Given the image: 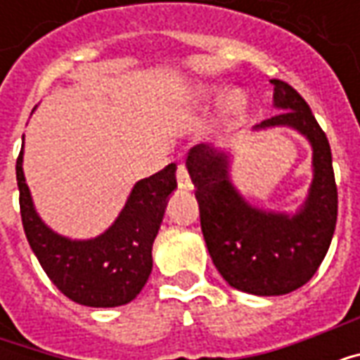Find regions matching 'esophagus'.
Returning <instances> with one entry per match:
<instances>
[{"mask_svg":"<svg viewBox=\"0 0 360 360\" xmlns=\"http://www.w3.org/2000/svg\"><path fill=\"white\" fill-rule=\"evenodd\" d=\"M177 185L179 188H185V191H191L193 188V181L188 177V172L185 164H179L177 165Z\"/></svg>","mask_w":360,"mask_h":360,"instance_id":"1","label":"esophagus"}]
</instances>
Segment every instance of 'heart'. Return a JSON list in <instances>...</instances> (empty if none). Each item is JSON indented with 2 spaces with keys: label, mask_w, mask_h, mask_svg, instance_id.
<instances>
[{
  "label": "heart",
  "mask_w": 360,
  "mask_h": 360,
  "mask_svg": "<svg viewBox=\"0 0 360 360\" xmlns=\"http://www.w3.org/2000/svg\"><path fill=\"white\" fill-rule=\"evenodd\" d=\"M212 92H214L212 89L200 86V89H195L193 92H188L187 100L191 103H202L210 98ZM243 105H245V98H243L241 92H229L226 96V100H224V113L226 115H235V113H239L243 110Z\"/></svg>",
  "instance_id": "b5f03b06"
}]
</instances>
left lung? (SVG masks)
<instances>
[{"label": "left lung", "mask_w": 360, "mask_h": 360, "mask_svg": "<svg viewBox=\"0 0 360 360\" xmlns=\"http://www.w3.org/2000/svg\"><path fill=\"white\" fill-rule=\"evenodd\" d=\"M270 82L281 111L258 127H293L312 144L314 179L299 214L289 218L249 206L229 183L227 156L212 146L196 144L187 156L212 262L229 285L262 297L304 285L322 264L338 221V187L326 133L293 86L279 79Z\"/></svg>", "instance_id": "1"}]
</instances>
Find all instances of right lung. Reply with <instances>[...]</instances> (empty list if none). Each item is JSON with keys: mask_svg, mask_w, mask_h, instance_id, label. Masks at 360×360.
I'll list each match as a JSON object with an SVG mask.
<instances>
[{"mask_svg": "<svg viewBox=\"0 0 360 360\" xmlns=\"http://www.w3.org/2000/svg\"><path fill=\"white\" fill-rule=\"evenodd\" d=\"M17 185L30 249L61 293L96 309L127 304L141 293L152 271V243L167 196L177 187L175 164L139 181L115 224L90 241L65 239L38 218L22 175V150L17 158Z\"/></svg>", "mask_w": 360, "mask_h": 360, "instance_id": "add662e5", "label": "right lung"}]
</instances>
